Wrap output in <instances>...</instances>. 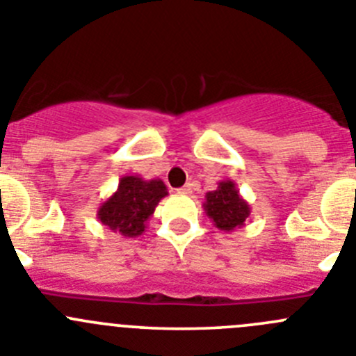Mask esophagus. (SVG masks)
<instances>
[{
    "mask_svg": "<svg viewBox=\"0 0 356 356\" xmlns=\"http://www.w3.org/2000/svg\"><path fill=\"white\" fill-rule=\"evenodd\" d=\"M177 191H179V193H182V195H189V193H191V184H184L182 188H179Z\"/></svg>",
    "mask_w": 356,
    "mask_h": 356,
    "instance_id": "34e87169",
    "label": "esophagus"
}]
</instances>
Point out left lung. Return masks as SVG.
Instances as JSON below:
<instances>
[{
	"mask_svg": "<svg viewBox=\"0 0 356 356\" xmlns=\"http://www.w3.org/2000/svg\"><path fill=\"white\" fill-rule=\"evenodd\" d=\"M204 211L216 228L221 232H234L244 227L251 214V207L238 193L237 184L232 179L219 181L218 189L205 195Z\"/></svg>",
	"mask_w": 356,
	"mask_h": 356,
	"instance_id": "1",
	"label": "left lung"
}]
</instances>
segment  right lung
<instances>
[{
  "label": "right lung",
  "mask_w": 356,
  "mask_h": 356,
  "mask_svg": "<svg viewBox=\"0 0 356 356\" xmlns=\"http://www.w3.org/2000/svg\"><path fill=\"white\" fill-rule=\"evenodd\" d=\"M167 195V186L161 179L124 175L114 193L99 205L96 218L103 227L122 237H138L147 228L159 200Z\"/></svg>",
  "instance_id": "obj_1"
}]
</instances>
